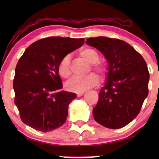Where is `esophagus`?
<instances>
[{
    "mask_svg": "<svg viewBox=\"0 0 159 159\" xmlns=\"http://www.w3.org/2000/svg\"><path fill=\"white\" fill-rule=\"evenodd\" d=\"M84 94V92H80V93H77V97H80V96H82V95Z\"/></svg>",
    "mask_w": 159,
    "mask_h": 159,
    "instance_id": "esophagus-1",
    "label": "esophagus"
}]
</instances>
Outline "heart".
Here are the masks:
<instances>
[{
	"label": "heart",
	"mask_w": 159,
	"mask_h": 159,
	"mask_svg": "<svg viewBox=\"0 0 159 159\" xmlns=\"http://www.w3.org/2000/svg\"><path fill=\"white\" fill-rule=\"evenodd\" d=\"M80 57L90 64V68L101 77H105L107 72V67L103 63L99 61V54L92 48H82L78 52ZM58 71L61 77L64 79L70 77L71 71L70 69V58L66 56L61 60L58 66ZM98 77L94 73H90L84 77H75L67 82L66 88L72 92H82L98 84Z\"/></svg>",
	"instance_id": "heart-1"
}]
</instances>
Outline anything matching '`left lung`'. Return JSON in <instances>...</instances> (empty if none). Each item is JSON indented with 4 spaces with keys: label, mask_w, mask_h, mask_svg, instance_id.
Masks as SVG:
<instances>
[{
    "label": "left lung",
    "mask_w": 159,
    "mask_h": 159,
    "mask_svg": "<svg viewBox=\"0 0 159 159\" xmlns=\"http://www.w3.org/2000/svg\"><path fill=\"white\" fill-rule=\"evenodd\" d=\"M86 43L103 54L108 63L105 86L93 108L95 120L110 129H119L138 116L148 94L149 71L143 56L119 39L96 37Z\"/></svg>",
    "instance_id": "left-lung-1"
}]
</instances>
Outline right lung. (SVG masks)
<instances>
[{
  "instance_id": "1",
  "label": "right lung",
  "mask_w": 159,
  "mask_h": 159,
  "mask_svg": "<svg viewBox=\"0 0 159 159\" xmlns=\"http://www.w3.org/2000/svg\"><path fill=\"white\" fill-rule=\"evenodd\" d=\"M84 42V38L48 37L25 50L16 64L13 82L14 103L24 123L43 132L64 125L69 103L77 96L60 90L63 84L58 66Z\"/></svg>"
}]
</instances>
